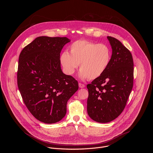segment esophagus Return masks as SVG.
Returning <instances> with one entry per match:
<instances>
[{"label":"esophagus","mask_w":153,"mask_h":153,"mask_svg":"<svg viewBox=\"0 0 153 153\" xmlns=\"http://www.w3.org/2000/svg\"><path fill=\"white\" fill-rule=\"evenodd\" d=\"M85 87L84 84H81V83H79V87L81 88H83Z\"/></svg>","instance_id":"34e87169"}]
</instances>
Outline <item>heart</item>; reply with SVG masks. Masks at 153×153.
Masks as SVG:
<instances>
[{"label":"heart","mask_w":153,"mask_h":153,"mask_svg":"<svg viewBox=\"0 0 153 153\" xmlns=\"http://www.w3.org/2000/svg\"><path fill=\"white\" fill-rule=\"evenodd\" d=\"M69 49V53L64 51L59 58L67 75H72L80 64L79 77L83 80L95 79L101 76L109 66L111 50L106 44L79 40L71 44Z\"/></svg>","instance_id":"b5f03b06"}]
</instances>
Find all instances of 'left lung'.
<instances>
[{"label":"left lung","mask_w":153,"mask_h":153,"mask_svg":"<svg viewBox=\"0 0 153 153\" xmlns=\"http://www.w3.org/2000/svg\"><path fill=\"white\" fill-rule=\"evenodd\" d=\"M112 48L109 65L88 84L87 112L94 121L107 123L124 109L133 86L134 63L130 51L118 39L107 36Z\"/></svg>","instance_id":"1"}]
</instances>
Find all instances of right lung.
I'll use <instances>...</instances> for the list:
<instances>
[{"mask_svg": "<svg viewBox=\"0 0 153 153\" xmlns=\"http://www.w3.org/2000/svg\"><path fill=\"white\" fill-rule=\"evenodd\" d=\"M70 41L66 37L39 36L19 55L17 81L22 99L33 116L46 124L65 116L67 102L78 89V81L61 67V52Z\"/></svg>", "mask_w": 153, "mask_h": 153, "instance_id": "right-lung-1", "label": "right lung"}]
</instances>
